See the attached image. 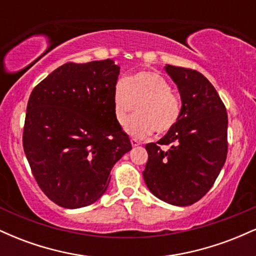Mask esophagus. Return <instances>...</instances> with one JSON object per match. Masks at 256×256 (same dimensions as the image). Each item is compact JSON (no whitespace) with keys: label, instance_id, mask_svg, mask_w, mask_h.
Segmentation results:
<instances>
[{"label":"esophagus","instance_id":"34e87169","mask_svg":"<svg viewBox=\"0 0 256 256\" xmlns=\"http://www.w3.org/2000/svg\"><path fill=\"white\" fill-rule=\"evenodd\" d=\"M131 144H132V146H140V143L138 142L137 140H134V138H131Z\"/></svg>","mask_w":256,"mask_h":256}]
</instances>
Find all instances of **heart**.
I'll return each mask as SVG.
<instances>
[{
    "label": "heart",
    "mask_w": 256,
    "mask_h": 256,
    "mask_svg": "<svg viewBox=\"0 0 256 256\" xmlns=\"http://www.w3.org/2000/svg\"><path fill=\"white\" fill-rule=\"evenodd\" d=\"M114 118L119 125L128 122L136 107L137 114L128 120L126 131L134 138L152 134H168L182 116V101L171 90V84L156 71H140L130 78L120 79L113 88Z\"/></svg>",
    "instance_id": "1"
}]
</instances>
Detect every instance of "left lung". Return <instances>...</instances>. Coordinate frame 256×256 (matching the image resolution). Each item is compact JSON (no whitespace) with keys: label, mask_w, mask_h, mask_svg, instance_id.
Listing matches in <instances>:
<instances>
[{"label":"left lung","mask_w":256,"mask_h":256,"mask_svg":"<svg viewBox=\"0 0 256 256\" xmlns=\"http://www.w3.org/2000/svg\"><path fill=\"white\" fill-rule=\"evenodd\" d=\"M182 98L177 126L148 143L143 178L158 198L190 206L210 192L228 155V113L224 102L204 74L167 64Z\"/></svg>","instance_id":"obj_1"}]
</instances>
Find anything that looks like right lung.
Masks as SVG:
<instances>
[{
	"label": "right lung",
	"instance_id": "add662e5",
	"mask_svg": "<svg viewBox=\"0 0 256 256\" xmlns=\"http://www.w3.org/2000/svg\"><path fill=\"white\" fill-rule=\"evenodd\" d=\"M120 67L110 58L67 62L32 90L22 146L38 186L64 208L94 204L114 164L132 149L116 122L113 88Z\"/></svg>",
	"mask_w": 256,
	"mask_h": 256
}]
</instances>
